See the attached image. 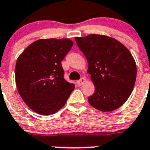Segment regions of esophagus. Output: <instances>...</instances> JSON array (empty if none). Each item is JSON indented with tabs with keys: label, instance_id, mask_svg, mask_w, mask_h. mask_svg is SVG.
Here are the masks:
<instances>
[{
	"label": "esophagus",
	"instance_id": "esophagus-1",
	"mask_svg": "<svg viewBox=\"0 0 150 150\" xmlns=\"http://www.w3.org/2000/svg\"><path fill=\"white\" fill-rule=\"evenodd\" d=\"M85 81H86V79H85L84 78H81L80 80H78V81H77V83H78V86H81V85H83V83H84Z\"/></svg>",
	"mask_w": 150,
	"mask_h": 150
}]
</instances>
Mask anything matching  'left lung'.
<instances>
[{
    "label": "left lung",
    "instance_id": "left-lung-1",
    "mask_svg": "<svg viewBox=\"0 0 150 150\" xmlns=\"http://www.w3.org/2000/svg\"><path fill=\"white\" fill-rule=\"evenodd\" d=\"M88 63L87 72L95 85L88 102L101 111L122 106L134 88L137 67L132 54L122 43L104 35L75 37Z\"/></svg>",
    "mask_w": 150,
    "mask_h": 150
}]
</instances>
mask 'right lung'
Listing matches in <instances>:
<instances>
[{"instance_id":"obj_1","label":"right lung","mask_w":150,"mask_h":150,"mask_svg":"<svg viewBox=\"0 0 150 150\" xmlns=\"http://www.w3.org/2000/svg\"><path fill=\"white\" fill-rule=\"evenodd\" d=\"M73 45L69 39L35 41L16 61V83L18 93L30 108L50 115L65 105L75 84L64 79L61 61Z\"/></svg>"}]
</instances>
